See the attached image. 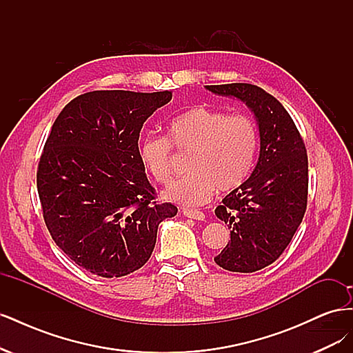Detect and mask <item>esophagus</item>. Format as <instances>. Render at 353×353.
<instances>
[{
  "label": "esophagus",
  "mask_w": 353,
  "mask_h": 353,
  "mask_svg": "<svg viewBox=\"0 0 353 353\" xmlns=\"http://www.w3.org/2000/svg\"><path fill=\"white\" fill-rule=\"evenodd\" d=\"M183 213H184V216H187V218L196 219V221H205V213L200 212V210H196V209H184Z\"/></svg>",
  "instance_id": "1"
}]
</instances>
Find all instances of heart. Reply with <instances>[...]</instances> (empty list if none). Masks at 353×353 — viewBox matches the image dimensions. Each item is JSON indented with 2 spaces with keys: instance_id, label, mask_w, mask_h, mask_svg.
I'll use <instances>...</instances> for the list:
<instances>
[{
  "instance_id": "b5f03b06",
  "label": "heart",
  "mask_w": 353,
  "mask_h": 353,
  "mask_svg": "<svg viewBox=\"0 0 353 353\" xmlns=\"http://www.w3.org/2000/svg\"><path fill=\"white\" fill-rule=\"evenodd\" d=\"M172 145L191 152L190 175L165 191V199L184 206H200L216 188L230 191L248 178L258 150V131L250 117L227 114L196 105L168 123V138L148 134L138 145V157L159 184L166 185L174 175Z\"/></svg>"
}]
</instances>
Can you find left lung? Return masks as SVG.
I'll use <instances>...</instances> for the list:
<instances>
[{"mask_svg": "<svg viewBox=\"0 0 353 353\" xmlns=\"http://www.w3.org/2000/svg\"><path fill=\"white\" fill-rule=\"evenodd\" d=\"M213 94L236 97L253 112L261 152L252 175L223 197L215 215L231 240L215 262L232 272H254L280 258L307 205V154L283 104L252 83L206 85Z\"/></svg>", "mask_w": 353, "mask_h": 353, "instance_id": "obj_1", "label": "left lung"}]
</instances>
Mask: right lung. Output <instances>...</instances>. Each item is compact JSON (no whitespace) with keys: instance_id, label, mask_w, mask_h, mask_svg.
Here are the masks:
<instances>
[{"instance_id":"add662e5","label":"right lung","mask_w":353,"mask_h":353,"mask_svg":"<svg viewBox=\"0 0 353 353\" xmlns=\"http://www.w3.org/2000/svg\"><path fill=\"white\" fill-rule=\"evenodd\" d=\"M170 91H91L60 112L41 154L37 187L46 225L69 258L104 279L150 259L159 223L176 206L157 203L138 157L144 122Z\"/></svg>"}]
</instances>
